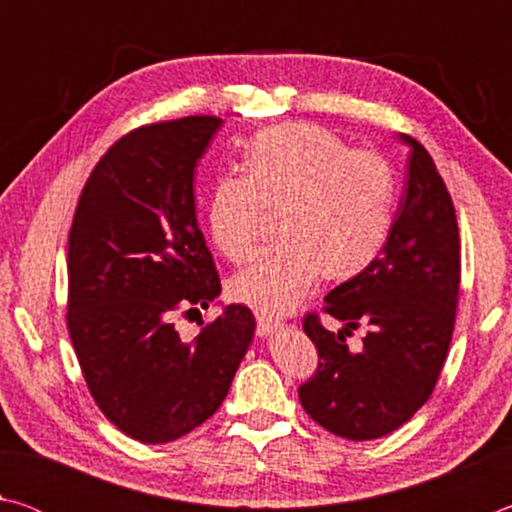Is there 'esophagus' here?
<instances>
[{"label": "esophagus", "mask_w": 512, "mask_h": 512, "mask_svg": "<svg viewBox=\"0 0 512 512\" xmlns=\"http://www.w3.org/2000/svg\"><path fill=\"white\" fill-rule=\"evenodd\" d=\"M255 320H257V334L259 336L273 334V332H277V329H282V325H284V320L273 318V316H266V314H262V311H257Z\"/></svg>", "instance_id": "1"}]
</instances>
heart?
<instances>
[{"label": "heart", "instance_id": "heart-1", "mask_svg": "<svg viewBox=\"0 0 512 512\" xmlns=\"http://www.w3.org/2000/svg\"><path fill=\"white\" fill-rule=\"evenodd\" d=\"M397 178L375 151L350 149L329 128L280 124L250 137L241 178L216 180L205 201L214 248L241 264L255 253L264 212H280V246L232 277L230 298L284 314L309 296L320 275L348 282L366 273L393 230Z\"/></svg>", "mask_w": 512, "mask_h": 512}]
</instances>
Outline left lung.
I'll use <instances>...</instances> for the list:
<instances>
[{"instance_id":"obj_1","label":"left lung","mask_w":512,"mask_h":512,"mask_svg":"<svg viewBox=\"0 0 512 512\" xmlns=\"http://www.w3.org/2000/svg\"><path fill=\"white\" fill-rule=\"evenodd\" d=\"M409 180L391 237L366 273L332 289L323 311L345 323L329 332L316 311L302 329L318 366L298 395L320 427L348 440L400 429L429 400L447 359L461 291V239L454 201L427 149L411 137ZM369 327L350 353L344 334Z\"/></svg>"}]
</instances>
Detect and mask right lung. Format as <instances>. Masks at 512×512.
I'll list each match as a JSON object with an SVG mask.
<instances>
[{
  "mask_svg": "<svg viewBox=\"0 0 512 512\" xmlns=\"http://www.w3.org/2000/svg\"><path fill=\"white\" fill-rule=\"evenodd\" d=\"M223 119L133 128L94 164L67 241V332L92 400L140 443L212 418L253 341L244 305L201 318L221 293L196 223L194 169ZM176 317L196 319L187 340Z\"/></svg>",
  "mask_w": 512,
  "mask_h": 512,
  "instance_id": "right-lung-1",
  "label": "right lung"
}]
</instances>
